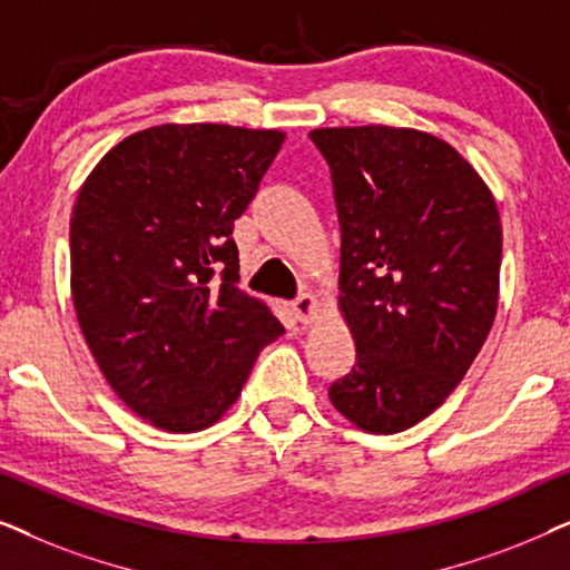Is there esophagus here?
I'll use <instances>...</instances> for the list:
<instances>
[{"mask_svg": "<svg viewBox=\"0 0 570 570\" xmlns=\"http://www.w3.org/2000/svg\"><path fill=\"white\" fill-rule=\"evenodd\" d=\"M293 314H295V318H298V322H301L303 326L314 324L316 316H318V301H316V295H314V293H303V295H298V298L293 301Z\"/></svg>", "mask_w": 570, "mask_h": 570, "instance_id": "1", "label": "esophagus"}]
</instances>
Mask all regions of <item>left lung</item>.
Listing matches in <instances>:
<instances>
[{"label":"left lung","mask_w":570,"mask_h":570,"mask_svg":"<svg viewBox=\"0 0 570 570\" xmlns=\"http://www.w3.org/2000/svg\"><path fill=\"white\" fill-rule=\"evenodd\" d=\"M311 139L337 202L340 314L355 365L330 402L365 433L441 407L493 326L501 215L462 153L410 127H326Z\"/></svg>","instance_id":"1"}]
</instances>
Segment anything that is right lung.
<instances>
[{
    "mask_svg": "<svg viewBox=\"0 0 570 570\" xmlns=\"http://www.w3.org/2000/svg\"><path fill=\"white\" fill-rule=\"evenodd\" d=\"M283 142L279 129L160 124L114 145L77 194V322L108 386L160 431L217 423L285 332L236 287L230 238Z\"/></svg>",
    "mask_w": 570,
    "mask_h": 570,
    "instance_id": "obj_1",
    "label": "right lung"
}]
</instances>
